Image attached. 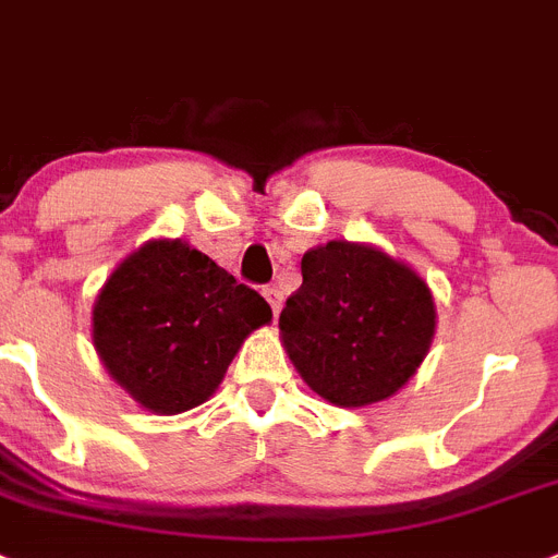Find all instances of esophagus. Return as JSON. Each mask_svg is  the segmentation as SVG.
<instances>
[{
    "mask_svg": "<svg viewBox=\"0 0 558 558\" xmlns=\"http://www.w3.org/2000/svg\"><path fill=\"white\" fill-rule=\"evenodd\" d=\"M264 298L269 300V306H272V312L278 314L280 306H283V292H280L278 286H266V289H264Z\"/></svg>",
    "mask_w": 558,
    "mask_h": 558,
    "instance_id": "1",
    "label": "esophagus"
}]
</instances>
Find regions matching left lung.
I'll list each match as a JSON object with an SVG mask.
<instances>
[{
    "label": "left lung",
    "mask_w": 558,
    "mask_h": 558,
    "mask_svg": "<svg viewBox=\"0 0 558 558\" xmlns=\"http://www.w3.org/2000/svg\"><path fill=\"white\" fill-rule=\"evenodd\" d=\"M303 286L280 312V337L314 393L337 407L390 399L435 337L429 286L371 244L328 241L303 255Z\"/></svg>",
    "instance_id": "left-lung-1"
}]
</instances>
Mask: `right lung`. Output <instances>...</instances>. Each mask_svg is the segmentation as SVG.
Wrapping results in <instances>:
<instances>
[{
	"label": "right lung",
	"instance_id": "add662e5",
	"mask_svg": "<svg viewBox=\"0 0 558 558\" xmlns=\"http://www.w3.org/2000/svg\"><path fill=\"white\" fill-rule=\"evenodd\" d=\"M272 308L205 252L157 239L109 275L92 308V342L109 376L157 415L205 404L232 356Z\"/></svg>",
	"mask_w": 558,
	"mask_h": 558
}]
</instances>
